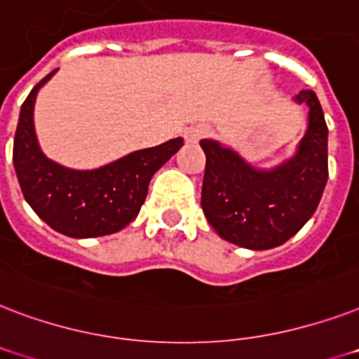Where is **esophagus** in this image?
Wrapping results in <instances>:
<instances>
[{
	"mask_svg": "<svg viewBox=\"0 0 359 359\" xmlns=\"http://www.w3.org/2000/svg\"><path fill=\"white\" fill-rule=\"evenodd\" d=\"M208 133H210V127H208V125H194V127H191V129L185 130V140L198 142L200 138H204Z\"/></svg>",
	"mask_w": 359,
	"mask_h": 359,
	"instance_id": "esophagus-1",
	"label": "esophagus"
}]
</instances>
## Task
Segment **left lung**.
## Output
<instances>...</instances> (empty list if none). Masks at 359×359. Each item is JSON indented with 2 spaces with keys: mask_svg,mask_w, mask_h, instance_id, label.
<instances>
[{
  "mask_svg": "<svg viewBox=\"0 0 359 359\" xmlns=\"http://www.w3.org/2000/svg\"><path fill=\"white\" fill-rule=\"evenodd\" d=\"M309 108L307 129L292 157L258 168L236 149L204 138L202 210L208 223L234 245L266 251L283 245L315 213L327 182V127L315 91L292 99Z\"/></svg>",
  "mask_w": 359,
  "mask_h": 359,
  "instance_id": "obj_1",
  "label": "left lung"
}]
</instances>
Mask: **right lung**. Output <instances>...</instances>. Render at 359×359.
I'll return each instance as SVG.
<instances>
[{
    "label": "right lung",
    "mask_w": 359,
    "mask_h": 359,
    "mask_svg": "<svg viewBox=\"0 0 359 359\" xmlns=\"http://www.w3.org/2000/svg\"><path fill=\"white\" fill-rule=\"evenodd\" d=\"M55 71L39 82L20 108L13 163L24 198L32 210L69 238H99L119 232L136 219L154 174L183 146V138L138 149L99 168L76 170L48 159L39 146L33 108L39 90Z\"/></svg>",
    "instance_id": "1"
}]
</instances>
